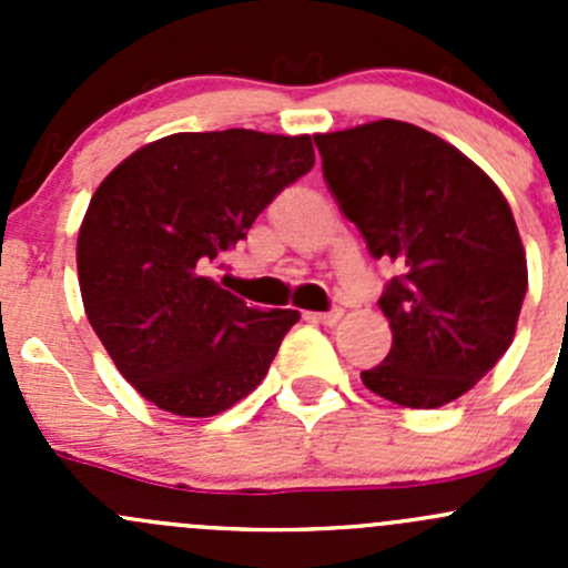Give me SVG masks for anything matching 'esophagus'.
Returning a JSON list of instances; mask_svg holds the SVG:
<instances>
[{"label":"esophagus","instance_id":"34e87169","mask_svg":"<svg viewBox=\"0 0 568 568\" xmlns=\"http://www.w3.org/2000/svg\"><path fill=\"white\" fill-rule=\"evenodd\" d=\"M307 321H313V324H337V318H341V311H326V313H305Z\"/></svg>","mask_w":568,"mask_h":568}]
</instances>
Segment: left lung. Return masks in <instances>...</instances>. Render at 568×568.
Returning a JSON list of instances; mask_svg holds the SVG:
<instances>
[{"label": "left lung", "instance_id": "obj_1", "mask_svg": "<svg viewBox=\"0 0 568 568\" xmlns=\"http://www.w3.org/2000/svg\"><path fill=\"white\" fill-rule=\"evenodd\" d=\"M313 140L346 220L371 255L398 266L379 296L393 348L363 385L409 409L450 404L517 332L528 261L508 200L450 142L412 123L376 120Z\"/></svg>", "mask_w": 568, "mask_h": 568}]
</instances>
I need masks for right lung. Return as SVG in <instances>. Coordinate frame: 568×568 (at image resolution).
<instances>
[{"label":"right lung","instance_id":"obj_1","mask_svg":"<svg viewBox=\"0 0 568 568\" xmlns=\"http://www.w3.org/2000/svg\"><path fill=\"white\" fill-rule=\"evenodd\" d=\"M313 164L307 134L183 131L101 181L79 227V288L95 335L142 398L211 417L261 385L300 313L247 307L214 272Z\"/></svg>","mask_w":568,"mask_h":568}]
</instances>
